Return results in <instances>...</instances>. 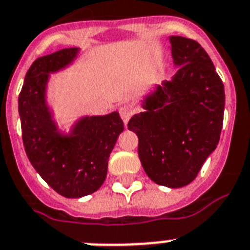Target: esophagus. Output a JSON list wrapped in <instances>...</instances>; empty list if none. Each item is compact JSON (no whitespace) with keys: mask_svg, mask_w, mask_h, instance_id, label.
<instances>
[{"mask_svg":"<svg viewBox=\"0 0 250 250\" xmlns=\"http://www.w3.org/2000/svg\"><path fill=\"white\" fill-rule=\"evenodd\" d=\"M132 109L129 107H127V105H123V107L119 108V114H121V118H122V121L125 122V125H127L128 121H129V118L132 117Z\"/></svg>","mask_w":250,"mask_h":250,"instance_id":"obj_1","label":"esophagus"}]
</instances>
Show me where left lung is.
<instances>
[{"label":"left lung","mask_w":250,"mask_h":250,"mask_svg":"<svg viewBox=\"0 0 250 250\" xmlns=\"http://www.w3.org/2000/svg\"><path fill=\"white\" fill-rule=\"evenodd\" d=\"M171 80L155 85L142 99L128 129L137 134L138 156L147 176L158 185L182 188L194 181L220 140L224 84L201 45L170 36Z\"/></svg>","instance_id":"obj_1"}]
</instances>
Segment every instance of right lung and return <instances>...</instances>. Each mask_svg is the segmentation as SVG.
Returning <instances> with one entry per match:
<instances>
[{
  "instance_id": "right-lung-1",
  "label": "right lung",
  "mask_w": 250,
  "mask_h": 250,
  "mask_svg": "<svg viewBox=\"0 0 250 250\" xmlns=\"http://www.w3.org/2000/svg\"><path fill=\"white\" fill-rule=\"evenodd\" d=\"M79 51L69 47L35 60L19 95L26 155L47 185L69 199L93 194L103 185L110 152L125 129L118 112L82 117L69 133L58 127L46 99L50 74L73 64Z\"/></svg>"
}]
</instances>
